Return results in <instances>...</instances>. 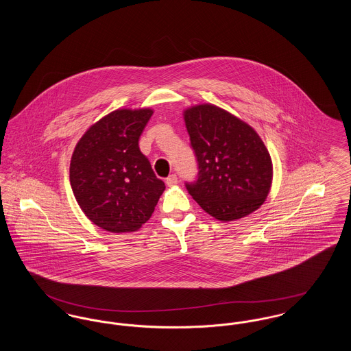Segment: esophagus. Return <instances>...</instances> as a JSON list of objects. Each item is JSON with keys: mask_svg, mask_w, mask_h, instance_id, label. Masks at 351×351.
<instances>
[{"mask_svg": "<svg viewBox=\"0 0 351 351\" xmlns=\"http://www.w3.org/2000/svg\"><path fill=\"white\" fill-rule=\"evenodd\" d=\"M166 183H167L168 186H172V185H176L178 184V176L175 175V173H172V175H169L167 179H166Z\"/></svg>", "mask_w": 351, "mask_h": 351, "instance_id": "34e87169", "label": "esophagus"}]
</instances>
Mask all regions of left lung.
Here are the masks:
<instances>
[{
    "label": "left lung",
    "mask_w": 351,
    "mask_h": 351,
    "mask_svg": "<svg viewBox=\"0 0 351 351\" xmlns=\"http://www.w3.org/2000/svg\"><path fill=\"white\" fill-rule=\"evenodd\" d=\"M197 176L185 182L201 208L219 221H233L256 210L267 197L272 165L267 149L247 123L215 105L184 113Z\"/></svg>",
    "instance_id": "obj_1"
}]
</instances>
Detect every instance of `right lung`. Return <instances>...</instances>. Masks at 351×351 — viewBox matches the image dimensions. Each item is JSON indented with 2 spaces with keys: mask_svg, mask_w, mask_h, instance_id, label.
Wrapping results in <instances>:
<instances>
[{
  "mask_svg": "<svg viewBox=\"0 0 351 351\" xmlns=\"http://www.w3.org/2000/svg\"><path fill=\"white\" fill-rule=\"evenodd\" d=\"M151 116V109L114 110L90 126L73 151V195L85 216L108 232L138 230L166 188L138 146Z\"/></svg>",
  "mask_w": 351,
  "mask_h": 351,
  "instance_id": "right-lung-1",
  "label": "right lung"
}]
</instances>
